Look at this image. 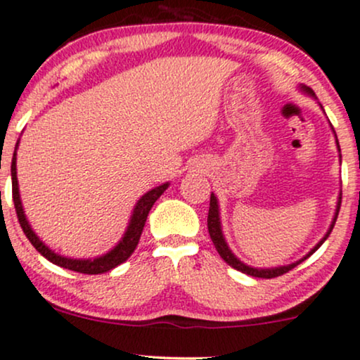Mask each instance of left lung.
Instances as JSON below:
<instances>
[{
  "label": "left lung",
  "mask_w": 360,
  "mask_h": 360,
  "mask_svg": "<svg viewBox=\"0 0 360 360\" xmlns=\"http://www.w3.org/2000/svg\"><path fill=\"white\" fill-rule=\"evenodd\" d=\"M301 90L306 91L311 96H314L313 90H311V88H308V86H301ZM335 137H337V136H335ZM337 148H338V151H340V146H338V141H337ZM340 204H342V193H340V197H338L337 212H335V217H333L332 224H330V229H328V231H326L325 236H323V240L320 241V243L314 246V248L311 250V252L306 257L313 255V253L316 252V250L320 248L323 243H325L326 238L330 236V233H332V229H333V226H335V221H337V217H338V211H340ZM207 228H209V234H211V240H212L214 246H216L217 253H219L221 258H223L226 264L231 265L233 269L240 270V272L248 274V276H252V277H262V278L278 277V276H282V274H285V272H289V270H292L297 264H301L302 260H306V257H304V258H301L300 262H294V264H290V265H284V267H274V269H253V267H248V265H245L241 260H238V258L234 257V253L231 252V250H229V246H228V243H226V240H224V236H223V229H221V219H219V205H217V199H216V195H214V193H211V204H209Z\"/></svg>",
  "instance_id": "left-lung-1"
}]
</instances>
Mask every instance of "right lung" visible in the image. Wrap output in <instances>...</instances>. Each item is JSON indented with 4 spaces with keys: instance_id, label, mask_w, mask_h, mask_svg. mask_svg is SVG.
Here are the masks:
<instances>
[{
    "instance_id": "add662e5",
    "label": "right lung",
    "mask_w": 360,
    "mask_h": 360,
    "mask_svg": "<svg viewBox=\"0 0 360 360\" xmlns=\"http://www.w3.org/2000/svg\"><path fill=\"white\" fill-rule=\"evenodd\" d=\"M18 146V143H17ZM169 184H163L160 187L153 188L144 193L139 200H137L134 212H132L131 221H129L127 231L124 233L122 240L115 245V248H112L110 252L105 253L102 257H96L93 260H76V258H66L60 257L58 253H54L49 246H46L42 241L39 240L37 234L34 233V229L30 228L28 224L25 214H23V207H22V200H20V192H18V180H17V149L13 153V160H11V192H13V204H15V211H17L18 216V223L22 226L23 233L28 238L34 248L37 250L42 257H46L47 260L52 262V264L59 265V267L68 269V270H75V272L79 274H88V276H95V274H105L108 270L115 269L117 265L124 264L129 257L132 255V252L136 250L137 243H139L141 233L144 229V223L148 219V214L151 211L153 204L160 199V195L168 188Z\"/></svg>"
}]
</instances>
